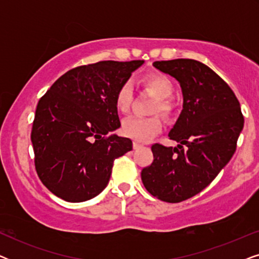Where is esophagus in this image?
<instances>
[{"label":"esophagus","mask_w":259,"mask_h":259,"mask_svg":"<svg viewBox=\"0 0 259 259\" xmlns=\"http://www.w3.org/2000/svg\"><path fill=\"white\" fill-rule=\"evenodd\" d=\"M140 147H143V145L139 144V143H137V141H134V143H133V148H134V150H138V148H140Z\"/></svg>","instance_id":"1"}]
</instances>
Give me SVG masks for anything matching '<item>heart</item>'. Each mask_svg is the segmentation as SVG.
Listing matches in <instances>:
<instances>
[{
    "label": "heart",
    "mask_w": 259,
    "mask_h": 259,
    "mask_svg": "<svg viewBox=\"0 0 259 259\" xmlns=\"http://www.w3.org/2000/svg\"><path fill=\"white\" fill-rule=\"evenodd\" d=\"M140 83L158 98V101L155 102L153 107V112H160L164 115H167L172 109L169 99L172 98L173 92H175V86H173L171 79L162 73H150L141 77ZM132 100V86L130 82L122 83L115 93L114 102L116 109L125 114L130 111ZM161 126V120L158 116H148V118L131 116L122 122L121 130L126 137L136 141L145 143L157 136L160 132Z\"/></svg>",
    "instance_id": "heart-1"
}]
</instances>
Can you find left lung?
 <instances>
[{"mask_svg": "<svg viewBox=\"0 0 259 259\" xmlns=\"http://www.w3.org/2000/svg\"><path fill=\"white\" fill-rule=\"evenodd\" d=\"M153 66L178 81L183 109L168 133L178 145H153L154 160L141 171V180L152 196L179 203L203 191L225 167L244 118L231 88L204 63L176 59Z\"/></svg>", "mask_w": 259, "mask_h": 259, "instance_id": "obj_1", "label": "left lung"}]
</instances>
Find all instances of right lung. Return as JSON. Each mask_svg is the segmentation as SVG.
<instances>
[{"mask_svg": "<svg viewBox=\"0 0 259 259\" xmlns=\"http://www.w3.org/2000/svg\"><path fill=\"white\" fill-rule=\"evenodd\" d=\"M144 65L100 61L76 67L53 83L38 101L31 131L35 167L44 185L70 203L101 193L113 161L132 150L120 127L115 93Z\"/></svg>", "mask_w": 259, "mask_h": 259, "instance_id": "right-lung-1", "label": "right lung"}]
</instances>
